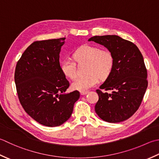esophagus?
<instances>
[{"label":"esophagus","mask_w":159,"mask_h":159,"mask_svg":"<svg viewBox=\"0 0 159 159\" xmlns=\"http://www.w3.org/2000/svg\"><path fill=\"white\" fill-rule=\"evenodd\" d=\"M89 92L88 91H84V92H80V94L81 95H86L87 94H88Z\"/></svg>","instance_id":"obj_1"}]
</instances>
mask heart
I'll return each mask as SVG.
<instances>
[{
	"label": "heart",
	"mask_w": 159,
	"mask_h": 159,
	"mask_svg": "<svg viewBox=\"0 0 159 159\" xmlns=\"http://www.w3.org/2000/svg\"><path fill=\"white\" fill-rule=\"evenodd\" d=\"M77 62L88 61L87 75L77 78L71 84L72 88L80 92L86 91L94 87L99 78L105 79L110 75L113 70L114 59L111 52L106 49L101 50L96 46L85 45L80 47L74 54ZM62 72L67 78L74 79L76 76V63L70 58H65L61 63Z\"/></svg>",
	"instance_id": "heart-1"
}]
</instances>
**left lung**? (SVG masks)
I'll return each instance as SVG.
<instances>
[{
	"instance_id": "left-lung-1",
	"label": "left lung",
	"mask_w": 159,
	"mask_h": 159,
	"mask_svg": "<svg viewBox=\"0 0 159 159\" xmlns=\"http://www.w3.org/2000/svg\"><path fill=\"white\" fill-rule=\"evenodd\" d=\"M88 40L105 46L114 59L110 75L101 89H96L99 98L96 113L109 123L128 119L139 108L148 88V72L142 54L133 43L116 35L95 36Z\"/></svg>"
}]
</instances>
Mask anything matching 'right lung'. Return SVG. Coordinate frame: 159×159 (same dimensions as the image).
I'll list each match as a JSON object with an SVG mask.
<instances>
[{
  "label": "right lung",
  "instance_id": "1",
  "mask_svg": "<svg viewBox=\"0 0 159 159\" xmlns=\"http://www.w3.org/2000/svg\"><path fill=\"white\" fill-rule=\"evenodd\" d=\"M65 38L37 40L18 61L14 73L19 101L28 115L43 125L57 127L70 119L79 91L65 93L70 83L59 62Z\"/></svg>",
  "mask_w": 159,
  "mask_h": 159
}]
</instances>
